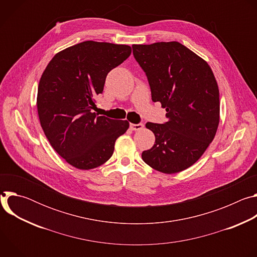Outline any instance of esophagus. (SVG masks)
<instances>
[{
	"label": "esophagus",
	"instance_id": "obj_1",
	"mask_svg": "<svg viewBox=\"0 0 257 257\" xmlns=\"http://www.w3.org/2000/svg\"><path fill=\"white\" fill-rule=\"evenodd\" d=\"M143 128V124H130V129L133 131H138Z\"/></svg>",
	"mask_w": 257,
	"mask_h": 257
}]
</instances>
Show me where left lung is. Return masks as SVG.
Masks as SVG:
<instances>
[{
    "label": "left lung",
    "instance_id": "left-lung-1",
    "mask_svg": "<svg viewBox=\"0 0 257 257\" xmlns=\"http://www.w3.org/2000/svg\"><path fill=\"white\" fill-rule=\"evenodd\" d=\"M148 76L152 98L166 108L168 122H148L156 141L144 151L145 164L164 174L194 165L213 140L219 124V91L205 60L178 42L133 45Z\"/></svg>",
    "mask_w": 257,
    "mask_h": 257
}]
</instances>
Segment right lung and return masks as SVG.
I'll return each mask as SVG.
<instances>
[{
  "label": "right lung",
  "instance_id": "right-lung-1",
  "mask_svg": "<svg viewBox=\"0 0 257 257\" xmlns=\"http://www.w3.org/2000/svg\"><path fill=\"white\" fill-rule=\"evenodd\" d=\"M131 55V47L93 41L57 53L41 77L36 106L52 148L69 165L91 170L113 156L115 142L129 128L92 112L107 73Z\"/></svg>",
  "mask_w": 257,
  "mask_h": 257
}]
</instances>
